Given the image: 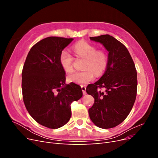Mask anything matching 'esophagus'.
<instances>
[{
  "instance_id": "obj_1",
  "label": "esophagus",
  "mask_w": 158,
  "mask_h": 158,
  "mask_svg": "<svg viewBox=\"0 0 158 158\" xmlns=\"http://www.w3.org/2000/svg\"><path fill=\"white\" fill-rule=\"evenodd\" d=\"M81 88H82L83 94L84 95L86 94V92H85V89H86V86H85V85H81Z\"/></svg>"
}]
</instances>
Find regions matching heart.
Returning a JSON list of instances; mask_svg holds the SVG:
<instances>
[{"instance_id":"heart-1","label":"heart","mask_w":158,"mask_h":158,"mask_svg":"<svg viewBox=\"0 0 158 158\" xmlns=\"http://www.w3.org/2000/svg\"><path fill=\"white\" fill-rule=\"evenodd\" d=\"M73 49L76 56L85 59L82 72H75L68 76L70 82L79 84H88L94 78L95 76H101L106 70L108 57L103 50H97L96 46L85 41H80L73 46ZM59 61L62 69L66 73L73 70L74 58L70 52L63 49L60 52Z\"/></svg>"}]
</instances>
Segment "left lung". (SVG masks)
Here are the masks:
<instances>
[{"label":"left lung","instance_id":"8db88e82","mask_svg":"<svg viewBox=\"0 0 158 158\" xmlns=\"http://www.w3.org/2000/svg\"><path fill=\"white\" fill-rule=\"evenodd\" d=\"M89 39L99 42L109 52L104 74L85 89L95 99L88 110L89 118L99 128H113L127 117L135 102L138 84L135 64L127 47L113 36L102 35Z\"/></svg>","mask_w":158,"mask_h":158}]
</instances>
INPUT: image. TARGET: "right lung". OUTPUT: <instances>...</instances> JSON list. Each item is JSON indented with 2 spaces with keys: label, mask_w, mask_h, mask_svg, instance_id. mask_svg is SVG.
I'll return each instance as SVG.
<instances>
[{
  "label": "right lung",
  "mask_w": 158,
  "mask_h": 158,
  "mask_svg": "<svg viewBox=\"0 0 158 158\" xmlns=\"http://www.w3.org/2000/svg\"><path fill=\"white\" fill-rule=\"evenodd\" d=\"M73 38L49 37L33 45L22 73L23 101L31 117L40 125L55 129L71 117L70 105L82 97L79 85L65 84L60 52Z\"/></svg>",
  "instance_id": "right-lung-1"
}]
</instances>
